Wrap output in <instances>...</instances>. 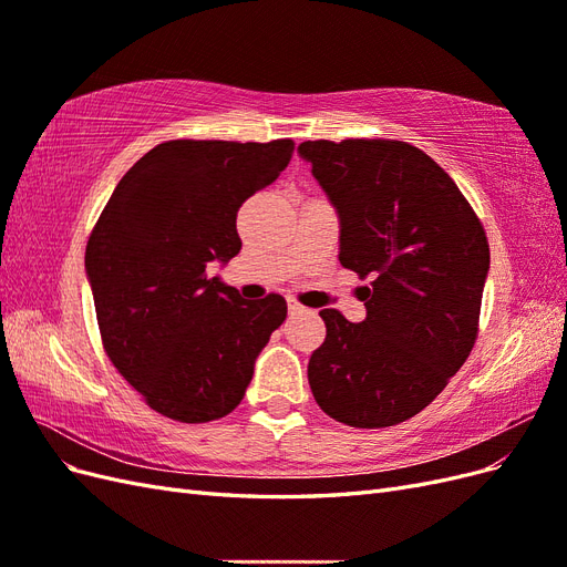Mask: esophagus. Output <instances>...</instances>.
<instances>
[{
	"label": "esophagus",
	"mask_w": 567,
	"mask_h": 567,
	"mask_svg": "<svg viewBox=\"0 0 567 567\" xmlns=\"http://www.w3.org/2000/svg\"><path fill=\"white\" fill-rule=\"evenodd\" d=\"M302 312V305H298L296 300H288V315L293 317V315H300Z\"/></svg>",
	"instance_id": "1"
}]
</instances>
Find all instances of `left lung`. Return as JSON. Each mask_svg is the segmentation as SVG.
<instances>
[{"label": "left lung", "mask_w": 567, "mask_h": 567, "mask_svg": "<svg viewBox=\"0 0 567 567\" xmlns=\"http://www.w3.org/2000/svg\"><path fill=\"white\" fill-rule=\"evenodd\" d=\"M298 153L338 213L340 265L373 279L364 321L319 312L312 394L346 425H398L437 398L475 346L485 229L454 179L406 142L319 140Z\"/></svg>", "instance_id": "8db88e82"}]
</instances>
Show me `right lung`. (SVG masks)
I'll return each instance as SVG.
<instances>
[{
	"mask_svg": "<svg viewBox=\"0 0 567 567\" xmlns=\"http://www.w3.org/2000/svg\"><path fill=\"white\" fill-rule=\"evenodd\" d=\"M293 148L290 140L158 144L117 182L92 229L84 269L101 342L167 419L231 414L286 319L281 296L244 300L208 267L241 250L238 208L281 175Z\"/></svg>",
	"mask_w": 567,
	"mask_h": 567,
	"instance_id": "add662e5",
	"label": "right lung"
}]
</instances>
